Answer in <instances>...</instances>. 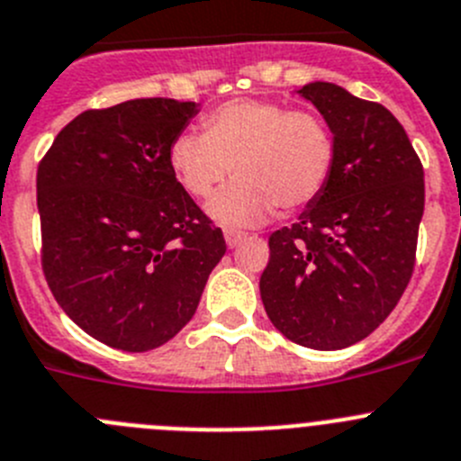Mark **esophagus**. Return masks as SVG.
Wrapping results in <instances>:
<instances>
[{
  "label": "esophagus",
  "instance_id": "1",
  "mask_svg": "<svg viewBox=\"0 0 461 461\" xmlns=\"http://www.w3.org/2000/svg\"><path fill=\"white\" fill-rule=\"evenodd\" d=\"M243 239H245L243 231H239V230H225V240H227V245H230V248H236V245H239Z\"/></svg>",
  "mask_w": 461,
  "mask_h": 461
}]
</instances>
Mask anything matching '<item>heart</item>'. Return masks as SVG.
Segmentation results:
<instances>
[{"label":"heart","instance_id":"1","mask_svg":"<svg viewBox=\"0 0 461 461\" xmlns=\"http://www.w3.org/2000/svg\"><path fill=\"white\" fill-rule=\"evenodd\" d=\"M202 129L175 136L167 161L193 197H209L234 166L236 179L209 204L211 216L225 225H255L275 206L304 209L332 182L337 139L313 111L230 100L202 118Z\"/></svg>","mask_w":461,"mask_h":461}]
</instances>
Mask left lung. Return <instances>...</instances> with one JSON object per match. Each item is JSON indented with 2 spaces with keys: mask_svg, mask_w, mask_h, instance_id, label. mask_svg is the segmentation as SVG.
Masks as SVG:
<instances>
[{
  "mask_svg": "<svg viewBox=\"0 0 461 461\" xmlns=\"http://www.w3.org/2000/svg\"><path fill=\"white\" fill-rule=\"evenodd\" d=\"M298 93L332 127L337 167L300 221L270 234L259 291L289 341L339 350L380 328L405 294L425 206L423 166L377 102L325 81Z\"/></svg>",
  "mask_w": 461,
  "mask_h": 461,
  "instance_id": "8db88e82",
  "label": "left lung"
}]
</instances>
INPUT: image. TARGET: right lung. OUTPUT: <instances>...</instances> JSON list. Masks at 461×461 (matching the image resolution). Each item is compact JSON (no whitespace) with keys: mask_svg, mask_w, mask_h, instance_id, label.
<instances>
[{"mask_svg":"<svg viewBox=\"0 0 461 461\" xmlns=\"http://www.w3.org/2000/svg\"><path fill=\"white\" fill-rule=\"evenodd\" d=\"M195 113V102L166 97L88 109L38 166L47 284L86 334L118 350L170 341L227 250L167 161Z\"/></svg>","mask_w":461,"mask_h":461,"instance_id":"obj_1","label":"right lung"}]
</instances>
